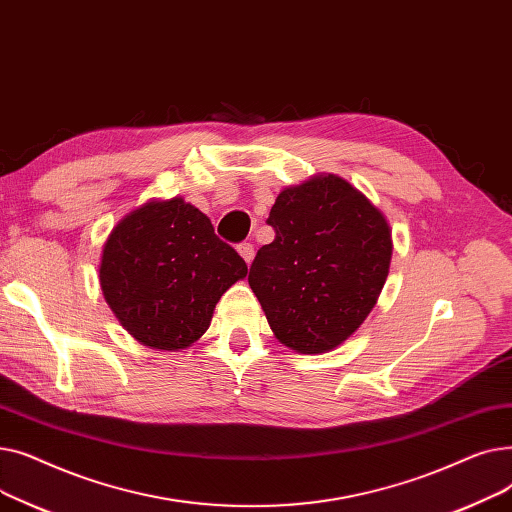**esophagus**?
<instances>
[{
  "label": "esophagus",
  "mask_w": 512,
  "mask_h": 512,
  "mask_svg": "<svg viewBox=\"0 0 512 512\" xmlns=\"http://www.w3.org/2000/svg\"><path fill=\"white\" fill-rule=\"evenodd\" d=\"M236 249H238V253L242 255V259H245L247 263L253 261V257H255V247L251 245V242H240V245H238Z\"/></svg>",
  "instance_id": "obj_1"
}]
</instances>
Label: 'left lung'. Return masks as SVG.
<instances>
[{
    "mask_svg": "<svg viewBox=\"0 0 512 512\" xmlns=\"http://www.w3.org/2000/svg\"><path fill=\"white\" fill-rule=\"evenodd\" d=\"M267 224L276 238L257 251L249 284L270 328L292 351H332L384 288L392 257L386 218L328 174L282 191Z\"/></svg>",
    "mask_w": 512,
    "mask_h": 512,
    "instance_id": "obj_1",
    "label": "left lung"
}]
</instances>
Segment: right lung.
<instances>
[{
  "instance_id": "1",
  "label": "right lung",
  "mask_w": 512,
  "mask_h": 512,
  "mask_svg": "<svg viewBox=\"0 0 512 512\" xmlns=\"http://www.w3.org/2000/svg\"><path fill=\"white\" fill-rule=\"evenodd\" d=\"M245 276V259L182 199L126 215L107 238L99 267L103 297L122 326L161 351L199 340L215 303Z\"/></svg>"
}]
</instances>
